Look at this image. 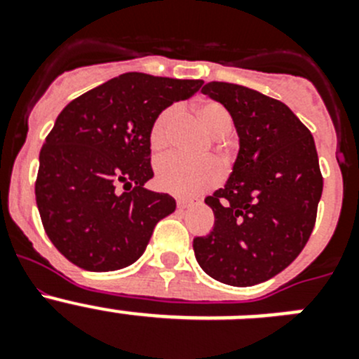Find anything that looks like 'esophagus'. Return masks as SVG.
Listing matches in <instances>:
<instances>
[{
	"instance_id": "1",
	"label": "esophagus",
	"mask_w": 359,
	"mask_h": 359,
	"mask_svg": "<svg viewBox=\"0 0 359 359\" xmlns=\"http://www.w3.org/2000/svg\"><path fill=\"white\" fill-rule=\"evenodd\" d=\"M192 199H185V198H180L176 201V205H177V208H180V210H183V208H187V207H190V205H192Z\"/></svg>"
}]
</instances>
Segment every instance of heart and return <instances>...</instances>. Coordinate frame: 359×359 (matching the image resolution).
<instances>
[{
	"mask_svg": "<svg viewBox=\"0 0 359 359\" xmlns=\"http://www.w3.org/2000/svg\"><path fill=\"white\" fill-rule=\"evenodd\" d=\"M196 115L203 128L214 138H223L231 131L233 120L221 102L205 100L196 106ZM177 118V107L169 106L156 115L149 133L152 151H163L170 144V133ZM223 177V167L214 158L187 160L180 154H169L156 161V185L174 196H196L217 185Z\"/></svg>",
	"mask_w": 359,
	"mask_h": 359,
	"instance_id": "obj_1",
	"label": "heart"
}]
</instances>
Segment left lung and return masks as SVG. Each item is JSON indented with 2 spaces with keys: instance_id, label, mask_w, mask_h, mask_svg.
<instances>
[{
  "instance_id": "8db88e82",
  "label": "left lung",
  "mask_w": 359,
  "mask_h": 359,
  "mask_svg": "<svg viewBox=\"0 0 359 359\" xmlns=\"http://www.w3.org/2000/svg\"><path fill=\"white\" fill-rule=\"evenodd\" d=\"M205 95L230 111L239 154L230 180L205 199L214 230L196 237L199 266L230 286H253L300 255L315 228L323 177L309 129L277 98L230 82Z\"/></svg>"
}]
</instances>
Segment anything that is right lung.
Wrapping results in <instances>:
<instances>
[{
  "mask_svg": "<svg viewBox=\"0 0 359 359\" xmlns=\"http://www.w3.org/2000/svg\"><path fill=\"white\" fill-rule=\"evenodd\" d=\"M203 81L123 73L68 104L39 154L36 201L59 252L88 271L122 269L145 252L172 196L144 187L151 126L161 109L192 97ZM122 184L123 193L114 189Z\"/></svg>",
  "mask_w": 359,
  "mask_h": 359,
  "instance_id": "add662e5",
  "label": "right lung"
}]
</instances>
